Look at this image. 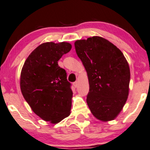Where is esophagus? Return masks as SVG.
Here are the masks:
<instances>
[{
  "label": "esophagus",
  "instance_id": "34e87169",
  "mask_svg": "<svg viewBox=\"0 0 150 150\" xmlns=\"http://www.w3.org/2000/svg\"><path fill=\"white\" fill-rule=\"evenodd\" d=\"M73 85H74V86L75 87H77V86H78V82H77V81H76V82L74 83Z\"/></svg>",
  "mask_w": 150,
  "mask_h": 150
}]
</instances>
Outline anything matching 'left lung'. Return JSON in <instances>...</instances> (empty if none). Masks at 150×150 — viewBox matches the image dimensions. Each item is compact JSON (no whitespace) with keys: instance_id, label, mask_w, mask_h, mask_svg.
Masks as SVG:
<instances>
[{"instance_id":"8db88e82","label":"left lung","mask_w":150,"mask_h":150,"mask_svg":"<svg viewBox=\"0 0 150 150\" xmlns=\"http://www.w3.org/2000/svg\"><path fill=\"white\" fill-rule=\"evenodd\" d=\"M74 45L88 76L89 110L97 119L114 120L129 94L130 71L127 60L114 44L100 36L78 40Z\"/></svg>"}]
</instances>
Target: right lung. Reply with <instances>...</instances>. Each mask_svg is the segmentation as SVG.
<instances>
[{"label": "right lung", "instance_id": "add662e5", "mask_svg": "<svg viewBox=\"0 0 150 150\" xmlns=\"http://www.w3.org/2000/svg\"><path fill=\"white\" fill-rule=\"evenodd\" d=\"M70 43L45 42L25 61L21 74L23 96L36 115L56 124L70 114L72 90L58 61L70 51Z\"/></svg>", "mask_w": 150, "mask_h": 150}]
</instances>
